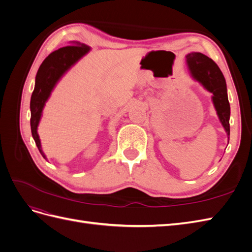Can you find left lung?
I'll list each match as a JSON object with an SVG mask.
<instances>
[{
	"mask_svg": "<svg viewBox=\"0 0 252 252\" xmlns=\"http://www.w3.org/2000/svg\"><path fill=\"white\" fill-rule=\"evenodd\" d=\"M186 64L191 78L212 94L211 100L213 106L229 140L230 105L228 101L226 81L222 71L210 58L201 52L188 53L186 56Z\"/></svg>",
	"mask_w": 252,
	"mask_h": 252,
	"instance_id": "left-lung-1",
	"label": "left lung"
}]
</instances>
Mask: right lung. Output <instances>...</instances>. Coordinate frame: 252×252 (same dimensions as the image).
<instances>
[{"label":"right lung","mask_w":252,"mask_h":252,"mask_svg":"<svg viewBox=\"0 0 252 252\" xmlns=\"http://www.w3.org/2000/svg\"><path fill=\"white\" fill-rule=\"evenodd\" d=\"M90 51V47L73 42L72 46L62 47L50 55L43 61L35 75V85L30 100V126H32V138L36 147L45 159L46 156L42 150V145L37 126L40 124L44 106L55 89L58 82L70 68Z\"/></svg>","instance_id":"right-lung-1"}]
</instances>
